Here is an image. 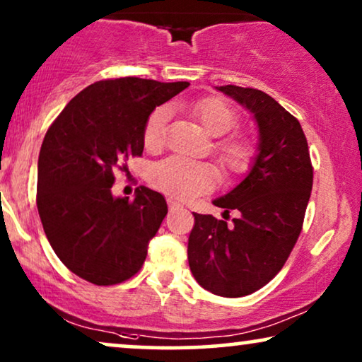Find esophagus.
<instances>
[{"instance_id": "esophagus-1", "label": "esophagus", "mask_w": 362, "mask_h": 362, "mask_svg": "<svg viewBox=\"0 0 362 362\" xmlns=\"http://www.w3.org/2000/svg\"><path fill=\"white\" fill-rule=\"evenodd\" d=\"M168 206H170V209H171V211H175V209H182V202L176 201V199H173V197H170V199H168Z\"/></svg>"}]
</instances>
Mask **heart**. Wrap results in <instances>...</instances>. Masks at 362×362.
I'll list each match as a JSON object with an SVG mask.
<instances>
[{
  "label": "heart",
  "mask_w": 362,
  "mask_h": 362,
  "mask_svg": "<svg viewBox=\"0 0 362 362\" xmlns=\"http://www.w3.org/2000/svg\"><path fill=\"white\" fill-rule=\"evenodd\" d=\"M182 108L202 125L212 136V155L217 158L227 177H242L252 170L257 156V146L249 136L230 130L239 125V113L229 102L221 97H206L201 100L186 103ZM170 108L156 107L148 115L143 127V143L148 150H160L165 143V130ZM219 181V170L211 163L192 161L186 158L171 156L156 163L150 171L153 187L166 192L177 199H189L192 196L204 194Z\"/></svg>",
  "instance_id": "1"
}]
</instances>
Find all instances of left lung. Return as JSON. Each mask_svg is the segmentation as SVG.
I'll list each match as a JSON object with an SVG mask.
<instances>
[{
	"label": "left lung",
	"instance_id": "left-lung-1",
	"mask_svg": "<svg viewBox=\"0 0 362 362\" xmlns=\"http://www.w3.org/2000/svg\"><path fill=\"white\" fill-rule=\"evenodd\" d=\"M219 90L254 113L260 151L249 176L214 201L224 219L194 212L187 259L202 288L237 298L265 286L290 257L303 229L313 165L300 122L275 98L250 87ZM232 210L238 217L229 223Z\"/></svg>",
	"mask_w": 362,
	"mask_h": 362
}]
</instances>
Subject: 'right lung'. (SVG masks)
<instances>
[{
	"instance_id": "right-lung-1",
	"label": "right lung",
	"mask_w": 362,
	"mask_h": 362,
	"mask_svg": "<svg viewBox=\"0 0 362 362\" xmlns=\"http://www.w3.org/2000/svg\"><path fill=\"white\" fill-rule=\"evenodd\" d=\"M187 86L140 77L98 81L47 128L37 161V211L56 255L81 279L105 286L140 272L168 204L145 186L135 199L113 197L115 170L143 155L148 115Z\"/></svg>"
}]
</instances>
